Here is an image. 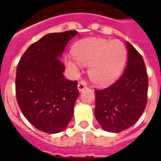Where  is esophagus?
Masks as SVG:
<instances>
[{
  "label": "esophagus",
  "mask_w": 161,
  "mask_h": 161,
  "mask_svg": "<svg viewBox=\"0 0 161 161\" xmlns=\"http://www.w3.org/2000/svg\"><path fill=\"white\" fill-rule=\"evenodd\" d=\"M87 88V85H86V83L84 82V81H80L78 84H77V89H78V91H83L84 89H86Z\"/></svg>",
  "instance_id": "1"
}]
</instances>
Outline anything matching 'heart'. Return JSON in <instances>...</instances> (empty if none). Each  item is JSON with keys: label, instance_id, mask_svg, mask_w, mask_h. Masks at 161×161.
<instances>
[{"label": "heart", "instance_id": "heart-1", "mask_svg": "<svg viewBox=\"0 0 161 161\" xmlns=\"http://www.w3.org/2000/svg\"><path fill=\"white\" fill-rule=\"evenodd\" d=\"M77 62L89 66V77L95 84L105 86L112 84L120 76L127 58L124 44L118 40L93 38L79 41L72 49ZM67 66L75 73L79 66L72 60H66Z\"/></svg>", "mask_w": 161, "mask_h": 161}]
</instances>
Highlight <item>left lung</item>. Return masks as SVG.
Returning a JSON list of instances; mask_svg holds the SVG:
<instances>
[{
  "instance_id": "left-lung-1",
  "label": "left lung",
  "mask_w": 161,
  "mask_h": 161,
  "mask_svg": "<svg viewBox=\"0 0 161 161\" xmlns=\"http://www.w3.org/2000/svg\"><path fill=\"white\" fill-rule=\"evenodd\" d=\"M128 63L111 86L96 91L95 116L103 130L119 133L138 121L147 105L148 77L142 55L126 42Z\"/></svg>"
}]
</instances>
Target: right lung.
<instances>
[{
	"instance_id": "right-lung-1",
	"label": "right lung",
	"mask_w": 161,
	"mask_h": 161,
	"mask_svg": "<svg viewBox=\"0 0 161 161\" xmlns=\"http://www.w3.org/2000/svg\"><path fill=\"white\" fill-rule=\"evenodd\" d=\"M77 31L46 34L27 48L16 70L20 110L30 123L47 134L63 131L72 118L79 95L77 81L64 78L61 58Z\"/></svg>"
}]
</instances>
